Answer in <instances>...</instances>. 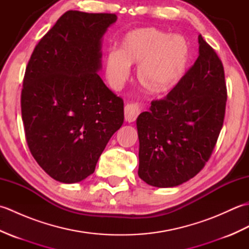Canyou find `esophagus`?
I'll use <instances>...</instances> for the list:
<instances>
[{"label":"esophagus","mask_w":249,"mask_h":249,"mask_svg":"<svg viewBox=\"0 0 249 249\" xmlns=\"http://www.w3.org/2000/svg\"><path fill=\"white\" fill-rule=\"evenodd\" d=\"M141 112V107L138 104H127L125 106L124 109V115H125V121L131 123V122H135L137 116L139 115Z\"/></svg>","instance_id":"esophagus-1"}]
</instances>
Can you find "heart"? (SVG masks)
Segmentation results:
<instances>
[{
    "label": "heart",
    "instance_id": "obj_1",
    "mask_svg": "<svg viewBox=\"0 0 249 249\" xmlns=\"http://www.w3.org/2000/svg\"><path fill=\"white\" fill-rule=\"evenodd\" d=\"M189 61V45L181 35H169L155 28L128 32L118 50L105 57V76L111 88L127 80L130 65H138L137 77L146 92L165 95L181 81Z\"/></svg>",
    "mask_w": 249,
    "mask_h": 249
}]
</instances>
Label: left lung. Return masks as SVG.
I'll use <instances>...</instances> for the list:
<instances>
[{"label":"left lung","mask_w":249,"mask_h":249,"mask_svg":"<svg viewBox=\"0 0 249 249\" xmlns=\"http://www.w3.org/2000/svg\"><path fill=\"white\" fill-rule=\"evenodd\" d=\"M199 56L163 99L137 119L138 176L151 186L174 187L198 174L223 127L227 88L224 66L199 35Z\"/></svg>","instance_id":"8db88e82"}]
</instances>
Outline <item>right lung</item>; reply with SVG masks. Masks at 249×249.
<instances>
[{
	"mask_svg": "<svg viewBox=\"0 0 249 249\" xmlns=\"http://www.w3.org/2000/svg\"><path fill=\"white\" fill-rule=\"evenodd\" d=\"M116 19L68 10L36 45L26 66L21 92L25 139L55 181L71 184L91 176L124 122L123 99L97 73L102 38Z\"/></svg>",
	"mask_w": 249,
	"mask_h": 249,
	"instance_id": "1",
	"label": "right lung"
}]
</instances>
